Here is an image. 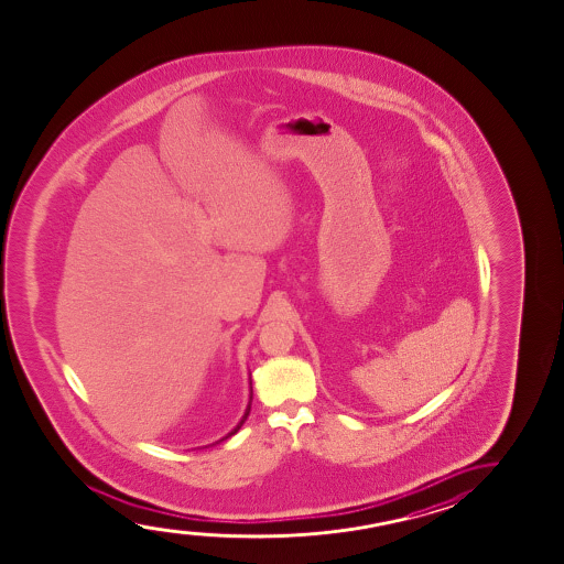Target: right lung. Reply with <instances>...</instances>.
<instances>
[{
  "label": "right lung",
  "instance_id": "1",
  "mask_svg": "<svg viewBox=\"0 0 564 564\" xmlns=\"http://www.w3.org/2000/svg\"><path fill=\"white\" fill-rule=\"evenodd\" d=\"M249 386H251V395H249V404H247V409H245V414H243V416H241V420H239V424H237L236 427H234V430H231V432L228 433V435H226V437L220 438V441H216V443H213V445H218V443H223V441H226V438L231 437V435H236V433L239 432V430H241V425L245 424V420H247V417H249V412H251V404H252V380H251V378H249Z\"/></svg>",
  "mask_w": 564,
  "mask_h": 564
}]
</instances>
